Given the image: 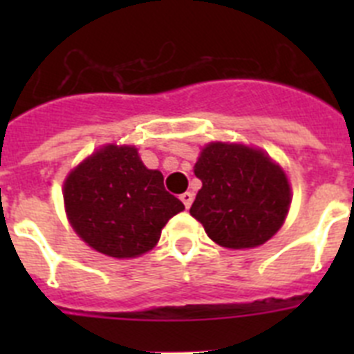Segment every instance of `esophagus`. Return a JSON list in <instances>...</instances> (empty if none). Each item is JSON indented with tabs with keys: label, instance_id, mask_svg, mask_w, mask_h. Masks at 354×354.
I'll return each instance as SVG.
<instances>
[{
	"label": "esophagus",
	"instance_id": "obj_1",
	"mask_svg": "<svg viewBox=\"0 0 354 354\" xmlns=\"http://www.w3.org/2000/svg\"><path fill=\"white\" fill-rule=\"evenodd\" d=\"M193 198H195V196H193L192 192H186V193H183V195H180V200H183V204L186 205V209L192 207Z\"/></svg>",
	"mask_w": 354,
	"mask_h": 354
}]
</instances>
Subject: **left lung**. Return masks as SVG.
I'll return each mask as SVG.
<instances>
[{
  "instance_id": "8db88e82",
  "label": "left lung",
  "mask_w": 354,
  "mask_h": 354,
  "mask_svg": "<svg viewBox=\"0 0 354 354\" xmlns=\"http://www.w3.org/2000/svg\"><path fill=\"white\" fill-rule=\"evenodd\" d=\"M202 180L189 214L216 245L250 250L286 223L292 202L289 177L268 152L236 142H209L193 167Z\"/></svg>"
}]
</instances>
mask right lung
Segmentation results:
<instances>
[{
  "instance_id": "obj_1",
  "label": "right lung",
  "mask_w": 354,
  "mask_h": 354,
  "mask_svg": "<svg viewBox=\"0 0 354 354\" xmlns=\"http://www.w3.org/2000/svg\"><path fill=\"white\" fill-rule=\"evenodd\" d=\"M65 214L95 252L136 259L158 245L162 227L184 211L165 189L162 174L143 165L136 145L106 143L72 168L64 180Z\"/></svg>"
}]
</instances>
